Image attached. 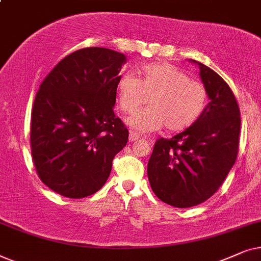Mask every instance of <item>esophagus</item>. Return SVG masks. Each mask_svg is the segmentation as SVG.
Wrapping results in <instances>:
<instances>
[{
  "label": "esophagus",
  "instance_id": "1",
  "mask_svg": "<svg viewBox=\"0 0 261 261\" xmlns=\"http://www.w3.org/2000/svg\"><path fill=\"white\" fill-rule=\"evenodd\" d=\"M140 138H141L140 135H138L137 133H134V131H131L130 135H128V141L130 142H135V141L140 140Z\"/></svg>",
  "mask_w": 261,
  "mask_h": 261
}]
</instances>
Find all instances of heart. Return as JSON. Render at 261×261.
Instances as JSON below:
<instances>
[{
    "label": "heart",
    "mask_w": 261,
    "mask_h": 261,
    "mask_svg": "<svg viewBox=\"0 0 261 261\" xmlns=\"http://www.w3.org/2000/svg\"><path fill=\"white\" fill-rule=\"evenodd\" d=\"M133 75L118 81V101L121 112L131 114L148 101L150 107L127 120L141 133H151L166 126L175 133L190 127L205 112L209 92L199 81L169 63L145 64Z\"/></svg>",
    "instance_id": "heart-1"
}]
</instances>
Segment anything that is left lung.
<instances>
[{
	"instance_id": "left-lung-1",
	"label": "left lung",
	"mask_w": 261,
	"mask_h": 261,
	"mask_svg": "<svg viewBox=\"0 0 261 261\" xmlns=\"http://www.w3.org/2000/svg\"><path fill=\"white\" fill-rule=\"evenodd\" d=\"M198 64L210 102L193 125L174 137L160 138L148 162L151 190L163 203L191 207L220 189L239 150L240 110L230 87L217 72Z\"/></svg>"
}]
</instances>
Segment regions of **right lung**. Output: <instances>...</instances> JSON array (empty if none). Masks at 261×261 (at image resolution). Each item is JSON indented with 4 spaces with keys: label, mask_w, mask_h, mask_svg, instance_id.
<instances>
[{
    "label": "right lung",
    "mask_w": 261,
    "mask_h": 261,
    "mask_svg": "<svg viewBox=\"0 0 261 261\" xmlns=\"http://www.w3.org/2000/svg\"><path fill=\"white\" fill-rule=\"evenodd\" d=\"M125 55L85 47L64 57L41 82L31 117V150L37 174L68 198L98 192L128 131L114 116Z\"/></svg>",
    "instance_id": "add662e5"
}]
</instances>
